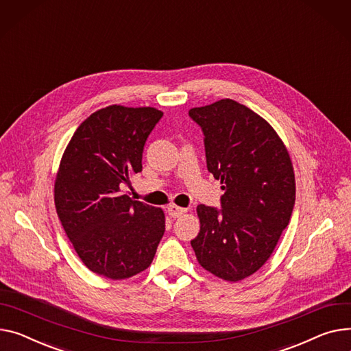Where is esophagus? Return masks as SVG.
Here are the masks:
<instances>
[{"mask_svg":"<svg viewBox=\"0 0 351 351\" xmlns=\"http://www.w3.org/2000/svg\"><path fill=\"white\" fill-rule=\"evenodd\" d=\"M186 212H188V208L179 207V206H176V204H172V206H169V207H168V213H169L173 219L183 216Z\"/></svg>","mask_w":351,"mask_h":351,"instance_id":"esophagus-1","label":"esophagus"}]
</instances>
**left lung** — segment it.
I'll list each match as a JSON object with an SVG mask.
<instances>
[{
    "mask_svg": "<svg viewBox=\"0 0 351 351\" xmlns=\"http://www.w3.org/2000/svg\"><path fill=\"white\" fill-rule=\"evenodd\" d=\"M202 127L207 169L220 180L221 210L199 204L191 241L199 264L228 282L258 271L291 220L295 173L272 125L248 107L223 99L189 110Z\"/></svg>",
    "mask_w": 351,
    "mask_h": 351,
    "instance_id": "obj_1",
    "label": "left lung"
}]
</instances>
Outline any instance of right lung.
I'll list each match as a JSON object with an SVG mask.
<instances>
[{
	"instance_id": "obj_1",
	"label": "right lung",
	"mask_w": 351,
	"mask_h": 351,
	"mask_svg": "<svg viewBox=\"0 0 351 351\" xmlns=\"http://www.w3.org/2000/svg\"><path fill=\"white\" fill-rule=\"evenodd\" d=\"M162 115L154 107L100 108L79 125L60 159L59 220L83 264L108 279L147 269L165 231L160 207L124 192L143 171L145 141Z\"/></svg>"
}]
</instances>
